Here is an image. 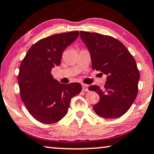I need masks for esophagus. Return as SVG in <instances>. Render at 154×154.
I'll use <instances>...</instances> for the list:
<instances>
[{
	"instance_id": "34e87169",
	"label": "esophagus",
	"mask_w": 154,
	"mask_h": 154,
	"mask_svg": "<svg viewBox=\"0 0 154 154\" xmlns=\"http://www.w3.org/2000/svg\"><path fill=\"white\" fill-rule=\"evenodd\" d=\"M82 91H89L88 87H87V85H85V84H82Z\"/></svg>"
}]
</instances>
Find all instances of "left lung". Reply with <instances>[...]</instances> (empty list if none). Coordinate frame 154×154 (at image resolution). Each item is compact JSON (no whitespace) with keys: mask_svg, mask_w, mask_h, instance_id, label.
Segmentation results:
<instances>
[{"mask_svg":"<svg viewBox=\"0 0 154 154\" xmlns=\"http://www.w3.org/2000/svg\"><path fill=\"white\" fill-rule=\"evenodd\" d=\"M80 37L90 52L92 69L107 76L103 89L97 85L89 87L100 97L93 109L101 117H119L129 110L138 94L140 75L135 60L113 37L85 31H81Z\"/></svg>","mask_w":154,"mask_h":154,"instance_id":"obj_1","label":"left lung"}]
</instances>
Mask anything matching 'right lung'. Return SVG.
<instances>
[{
    "label": "right lung",
    "instance_id": "right-lung-1",
    "mask_svg": "<svg viewBox=\"0 0 154 154\" xmlns=\"http://www.w3.org/2000/svg\"><path fill=\"white\" fill-rule=\"evenodd\" d=\"M79 31L55 34L31 46L20 64L18 82L21 100L38 122L53 124L67 114L71 99L79 94L82 85H65L53 78L51 70L61 63L63 52L75 41Z\"/></svg>",
    "mask_w": 154,
    "mask_h": 154
}]
</instances>
